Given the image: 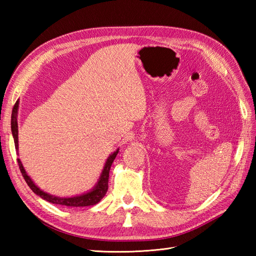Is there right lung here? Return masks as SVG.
Returning <instances> with one entry per match:
<instances>
[{
    "label": "right lung",
    "mask_w": 256,
    "mask_h": 256,
    "mask_svg": "<svg viewBox=\"0 0 256 256\" xmlns=\"http://www.w3.org/2000/svg\"><path fill=\"white\" fill-rule=\"evenodd\" d=\"M18 101H16V103L13 106L12 110V120H10V128H12V134L14 138V143H15V148L18 150ZM118 153V150L116 152H114L112 155L108 157L104 168H103L102 174L100 176L99 182H98L96 186L91 190V192L80 194V196H76V197L72 198H60V197H55V196H52L47 192H44L42 190L38 188L36 184L32 182L30 176L27 175L23 165H22L20 160L18 158V167L20 170L23 175L26 184H28L30 188L36 194L40 196V198L44 200L50 201L52 204H62V206H94L96 204L99 202V201L104 197V194L108 192V172H110V168L112 162L116 158V155Z\"/></svg>",
    "instance_id": "right-lung-1"
}]
</instances>
